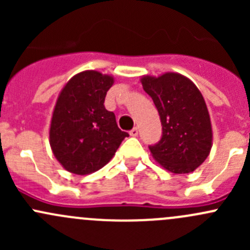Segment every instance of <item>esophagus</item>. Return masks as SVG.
<instances>
[{"label":"esophagus","mask_w":250,"mask_h":250,"mask_svg":"<svg viewBox=\"0 0 250 250\" xmlns=\"http://www.w3.org/2000/svg\"><path fill=\"white\" fill-rule=\"evenodd\" d=\"M138 134H139V129H138L137 127L133 128V129L129 132L130 137H138Z\"/></svg>","instance_id":"34e87169"}]
</instances>
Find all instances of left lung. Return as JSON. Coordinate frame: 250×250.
Masks as SVG:
<instances>
[{
	"label": "left lung",
	"instance_id": "obj_1",
	"mask_svg": "<svg viewBox=\"0 0 250 250\" xmlns=\"http://www.w3.org/2000/svg\"><path fill=\"white\" fill-rule=\"evenodd\" d=\"M144 90L152 98L162 123V138L148 146L166 170L188 174L197 169L213 145L210 116L202 93L190 78L178 72L141 77Z\"/></svg>",
	"mask_w": 250,
	"mask_h": 250
}]
</instances>
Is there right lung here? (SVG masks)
I'll use <instances>...</instances> for the list:
<instances>
[{
  "label": "right lung",
  "instance_id": "obj_1",
  "mask_svg": "<svg viewBox=\"0 0 250 250\" xmlns=\"http://www.w3.org/2000/svg\"><path fill=\"white\" fill-rule=\"evenodd\" d=\"M113 82L110 75L87 70L70 78L60 92L50 121L49 144L67 172H97L129 135L117 127L115 113L104 106Z\"/></svg>",
  "mask_w": 250,
  "mask_h": 250
}]
</instances>
